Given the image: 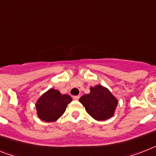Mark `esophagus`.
Listing matches in <instances>:
<instances>
[{
	"label": "esophagus",
	"instance_id": "34e87169",
	"mask_svg": "<svg viewBox=\"0 0 156 156\" xmlns=\"http://www.w3.org/2000/svg\"><path fill=\"white\" fill-rule=\"evenodd\" d=\"M80 99V96H73V100H78Z\"/></svg>",
	"mask_w": 156,
	"mask_h": 156
}]
</instances>
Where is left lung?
<instances>
[{
  "instance_id": "1",
  "label": "left lung",
  "mask_w": 156,
  "mask_h": 156,
  "mask_svg": "<svg viewBox=\"0 0 156 156\" xmlns=\"http://www.w3.org/2000/svg\"><path fill=\"white\" fill-rule=\"evenodd\" d=\"M87 112L96 120H105L114 115L118 100L104 86L90 87V93L83 95L79 100Z\"/></svg>"
}]
</instances>
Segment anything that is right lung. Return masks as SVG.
I'll return each mask as SVG.
<instances>
[{
	"label": "right lung",
	"instance_id": "add662e5",
	"mask_svg": "<svg viewBox=\"0 0 156 156\" xmlns=\"http://www.w3.org/2000/svg\"><path fill=\"white\" fill-rule=\"evenodd\" d=\"M72 100L69 95H62L58 90L50 88L37 101V115L43 121H56L64 114Z\"/></svg>",
	"mask_w": 156,
	"mask_h": 156
}]
</instances>
